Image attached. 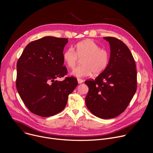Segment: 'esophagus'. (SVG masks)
I'll return each mask as SVG.
<instances>
[{"instance_id":"1","label":"esophagus","mask_w":153,"mask_h":153,"mask_svg":"<svg viewBox=\"0 0 153 153\" xmlns=\"http://www.w3.org/2000/svg\"><path fill=\"white\" fill-rule=\"evenodd\" d=\"M77 82H78V83H82V82H83V80L82 79H79V78H78L77 79Z\"/></svg>"}]
</instances>
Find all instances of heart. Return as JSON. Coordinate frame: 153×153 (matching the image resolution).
I'll return each instance as SVG.
<instances>
[{
  "label": "heart",
  "mask_w": 153,
  "mask_h": 153,
  "mask_svg": "<svg viewBox=\"0 0 153 153\" xmlns=\"http://www.w3.org/2000/svg\"><path fill=\"white\" fill-rule=\"evenodd\" d=\"M73 47H69L63 52V59L67 66L73 68L79 58L81 59L82 65L75 68L71 74L78 77L99 75L107 68L110 61V53L91 39H86L78 42Z\"/></svg>",
  "instance_id": "b5f03b06"
}]
</instances>
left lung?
I'll use <instances>...</instances> for the list:
<instances>
[{
	"mask_svg": "<svg viewBox=\"0 0 153 153\" xmlns=\"http://www.w3.org/2000/svg\"><path fill=\"white\" fill-rule=\"evenodd\" d=\"M110 45V58L106 70L95 79L87 80L89 91L85 98L94 116L111 119L122 113L137 90V71L134 57L120 40L105 37Z\"/></svg>",
	"mask_w": 153,
	"mask_h": 153,
	"instance_id": "left-lung-1",
	"label": "left lung"
}]
</instances>
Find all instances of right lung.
<instances>
[{
    "mask_svg": "<svg viewBox=\"0 0 153 153\" xmlns=\"http://www.w3.org/2000/svg\"><path fill=\"white\" fill-rule=\"evenodd\" d=\"M68 39L46 36L26 46L17 62L16 88L28 110L41 117L62 111L78 82L63 66V51Z\"/></svg>",
    "mask_w": 153,
    "mask_h": 153,
    "instance_id": "add662e5",
    "label": "right lung"
}]
</instances>
